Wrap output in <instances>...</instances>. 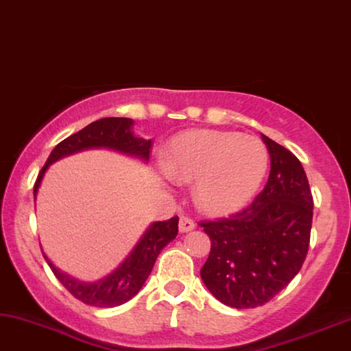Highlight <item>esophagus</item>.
Segmentation results:
<instances>
[{"label": "esophagus", "mask_w": 351, "mask_h": 351, "mask_svg": "<svg viewBox=\"0 0 351 351\" xmlns=\"http://www.w3.org/2000/svg\"><path fill=\"white\" fill-rule=\"evenodd\" d=\"M178 228H180V232H189V231H193L194 228H195V223L191 218H188V217H181Z\"/></svg>", "instance_id": "34e87169"}]
</instances>
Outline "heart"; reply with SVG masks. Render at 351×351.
Instances as JSON below:
<instances>
[{"instance_id": "obj_1", "label": "heart", "mask_w": 351, "mask_h": 351, "mask_svg": "<svg viewBox=\"0 0 351 351\" xmlns=\"http://www.w3.org/2000/svg\"><path fill=\"white\" fill-rule=\"evenodd\" d=\"M268 151L255 136L193 130L168 144L165 173L193 183L194 199L210 215L237 212L256 194L268 170Z\"/></svg>"}]
</instances>
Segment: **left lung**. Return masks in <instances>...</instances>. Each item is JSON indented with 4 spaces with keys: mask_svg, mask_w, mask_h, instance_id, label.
I'll return each instance as SVG.
<instances>
[{
    "mask_svg": "<svg viewBox=\"0 0 351 351\" xmlns=\"http://www.w3.org/2000/svg\"><path fill=\"white\" fill-rule=\"evenodd\" d=\"M271 170L265 189L242 212L202 221L212 241L200 278L232 308L265 305L300 271L310 245L313 197L302 163L265 134Z\"/></svg>",
    "mask_w": 351,
    "mask_h": 351,
    "instance_id": "obj_1",
    "label": "left lung"
}]
</instances>
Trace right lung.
<instances>
[{
    "label": "right lung",
    "mask_w": 351,
    "mask_h": 351,
    "mask_svg": "<svg viewBox=\"0 0 351 351\" xmlns=\"http://www.w3.org/2000/svg\"><path fill=\"white\" fill-rule=\"evenodd\" d=\"M134 121L123 117H107L93 121L78 133L65 138L49 154L45 167L41 168L38 178L34 186V195L36 199L41 180H43L46 170L51 163L60 160V158L72 156V154L88 151V149H110V151L125 154V156L139 158L144 163L149 160V151H151V139L138 138L133 132ZM178 234V217H173L167 221H156L147 228L134 249L130 252L127 258L121 261L120 266L107 274L99 281L85 282L75 279L70 274L64 273L51 263V260L45 255L49 268L53 269L54 276L59 282L72 293L75 298L91 306L110 308L123 305L130 298H133L141 291L143 284L151 274L158 254L163 247L175 239Z\"/></svg>",
    "instance_id": "obj_1"
}]
</instances>
